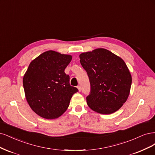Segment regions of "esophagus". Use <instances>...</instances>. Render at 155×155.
Listing matches in <instances>:
<instances>
[{"instance_id":"34e87169","label":"esophagus","mask_w":155,"mask_h":155,"mask_svg":"<svg viewBox=\"0 0 155 155\" xmlns=\"http://www.w3.org/2000/svg\"><path fill=\"white\" fill-rule=\"evenodd\" d=\"M77 88H78V91L81 92V86H77Z\"/></svg>"}]
</instances>
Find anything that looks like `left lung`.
<instances>
[{"label":"left lung","instance_id":"1","mask_svg":"<svg viewBox=\"0 0 155 155\" xmlns=\"http://www.w3.org/2000/svg\"><path fill=\"white\" fill-rule=\"evenodd\" d=\"M79 57L90 82L88 106L104 114L118 111L126 102L131 86V74L126 63L104 48L82 53Z\"/></svg>","mask_w":155,"mask_h":155}]
</instances>
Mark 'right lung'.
<instances>
[{
	"mask_svg": "<svg viewBox=\"0 0 155 155\" xmlns=\"http://www.w3.org/2000/svg\"><path fill=\"white\" fill-rule=\"evenodd\" d=\"M72 56L49 50L29 64L23 77L27 102L38 115L46 119L57 118L67 110L74 93L69 76L64 72Z\"/></svg>",
	"mask_w": 155,
	"mask_h": 155,
	"instance_id": "add662e5",
	"label": "right lung"
}]
</instances>
